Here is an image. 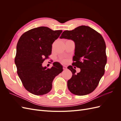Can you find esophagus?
I'll return each instance as SVG.
<instances>
[{
	"instance_id": "esophagus-1",
	"label": "esophagus",
	"mask_w": 121,
	"mask_h": 121,
	"mask_svg": "<svg viewBox=\"0 0 121 121\" xmlns=\"http://www.w3.org/2000/svg\"><path fill=\"white\" fill-rule=\"evenodd\" d=\"M63 69H67V67L65 65H63Z\"/></svg>"
}]
</instances>
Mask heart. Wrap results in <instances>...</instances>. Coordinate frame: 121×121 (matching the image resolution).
I'll list each match as a JSON object with an SVG mask.
<instances>
[{"label": "heart", "mask_w": 121, "mask_h": 121, "mask_svg": "<svg viewBox=\"0 0 121 121\" xmlns=\"http://www.w3.org/2000/svg\"><path fill=\"white\" fill-rule=\"evenodd\" d=\"M62 61H63V62H65V60H62Z\"/></svg>", "instance_id": "obj_1"}]
</instances>
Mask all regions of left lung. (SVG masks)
I'll use <instances>...</instances> for the list:
<instances>
[{
	"instance_id": "8db88e82",
	"label": "left lung",
	"mask_w": 121,
	"mask_h": 121,
	"mask_svg": "<svg viewBox=\"0 0 121 121\" xmlns=\"http://www.w3.org/2000/svg\"><path fill=\"white\" fill-rule=\"evenodd\" d=\"M60 38L71 39L75 42V56L72 65L81 69L76 74L73 66L68 67L73 74L67 82L69 90L79 96L93 92L104 74L107 61L104 38L90 27L81 26L74 30L64 31Z\"/></svg>"
}]
</instances>
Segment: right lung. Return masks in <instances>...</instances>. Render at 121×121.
I'll return each instance as SVG.
<instances>
[{
  "label": "right lung",
  "instance_id": "1",
  "mask_svg": "<svg viewBox=\"0 0 121 121\" xmlns=\"http://www.w3.org/2000/svg\"><path fill=\"white\" fill-rule=\"evenodd\" d=\"M62 32L39 27L25 32L20 38L14 62L17 75L29 92L36 95L48 93L53 79L63 71V66L57 62L54 63L51 68L42 65L49 58L52 43Z\"/></svg>",
  "mask_w": 121,
  "mask_h": 121
}]
</instances>
